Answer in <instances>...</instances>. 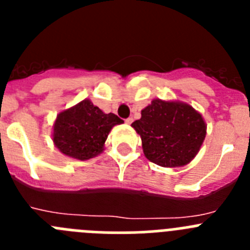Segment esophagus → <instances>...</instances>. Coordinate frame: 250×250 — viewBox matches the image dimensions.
<instances>
[{
  "mask_svg": "<svg viewBox=\"0 0 250 250\" xmlns=\"http://www.w3.org/2000/svg\"><path fill=\"white\" fill-rule=\"evenodd\" d=\"M132 121H134V119H132V118H127L126 120H125V123H126V124H131Z\"/></svg>",
  "mask_w": 250,
  "mask_h": 250,
  "instance_id": "34e87169",
  "label": "esophagus"
}]
</instances>
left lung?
<instances>
[{
  "label": "left lung",
  "instance_id": "1",
  "mask_svg": "<svg viewBox=\"0 0 250 250\" xmlns=\"http://www.w3.org/2000/svg\"><path fill=\"white\" fill-rule=\"evenodd\" d=\"M131 126L143 141L144 154L160 167L188 164L198 154L207 134L202 115L190 105L152 100Z\"/></svg>",
  "mask_w": 250,
  "mask_h": 250
}]
</instances>
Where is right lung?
<instances>
[{
    "label": "right lung",
    "instance_id": "obj_1",
    "mask_svg": "<svg viewBox=\"0 0 250 250\" xmlns=\"http://www.w3.org/2000/svg\"><path fill=\"white\" fill-rule=\"evenodd\" d=\"M119 116L104 114L90 100L60 112L54 125V143L65 155L87 160L103 151L110 130L123 124Z\"/></svg>",
    "mask_w": 250,
    "mask_h": 250
}]
</instances>
